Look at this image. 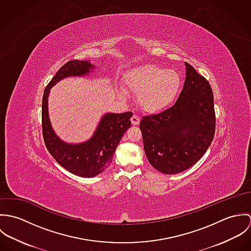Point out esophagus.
Here are the masks:
<instances>
[{
	"label": "esophagus",
	"mask_w": 251,
	"mask_h": 251,
	"mask_svg": "<svg viewBox=\"0 0 251 251\" xmlns=\"http://www.w3.org/2000/svg\"><path fill=\"white\" fill-rule=\"evenodd\" d=\"M130 120H131V124L133 126H138L140 124V118L137 115H133Z\"/></svg>",
	"instance_id": "esophagus-1"
}]
</instances>
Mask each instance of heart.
I'll return each instance as SVG.
<instances>
[{"label":"heart","mask_w":251,"mask_h":251,"mask_svg":"<svg viewBox=\"0 0 251 251\" xmlns=\"http://www.w3.org/2000/svg\"><path fill=\"white\" fill-rule=\"evenodd\" d=\"M128 92L138 96V104L148 113H156L170 106L180 86L179 75L156 65H144L126 75Z\"/></svg>","instance_id":"1"}]
</instances>
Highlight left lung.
Returning <instances> with one entry per match:
<instances>
[{
	"instance_id": "8db88e82",
	"label": "left lung",
	"mask_w": 251,
	"mask_h": 251,
	"mask_svg": "<svg viewBox=\"0 0 251 251\" xmlns=\"http://www.w3.org/2000/svg\"><path fill=\"white\" fill-rule=\"evenodd\" d=\"M185 80L175 104L145 116L140 123L149 162L163 174H178L194 165L215 136L214 95L210 83L185 63Z\"/></svg>"
}]
</instances>
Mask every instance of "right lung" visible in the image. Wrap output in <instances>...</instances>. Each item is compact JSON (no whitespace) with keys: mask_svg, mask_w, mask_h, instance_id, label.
<instances>
[{"mask_svg":"<svg viewBox=\"0 0 251 251\" xmlns=\"http://www.w3.org/2000/svg\"><path fill=\"white\" fill-rule=\"evenodd\" d=\"M94 69L95 66L89 61L68 62L56 72L42 97V135L45 146L61 166L83 178L95 177L107 168L124 133L131 126L132 113H106L101 117L96 131L88 141L69 144L61 140L51 126L47 99L50 89L60 80L71 76H85Z\"/></svg>","mask_w":251,"mask_h":251,"instance_id":"add662e5","label":"right lung"}]
</instances>
